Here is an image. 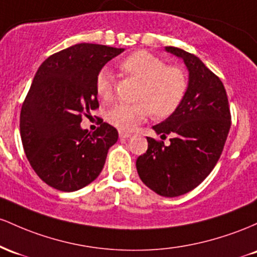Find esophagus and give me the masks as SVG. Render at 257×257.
Wrapping results in <instances>:
<instances>
[{"mask_svg":"<svg viewBox=\"0 0 257 257\" xmlns=\"http://www.w3.org/2000/svg\"><path fill=\"white\" fill-rule=\"evenodd\" d=\"M130 136H131V135L127 134V132H122V131H120V132H119V137H120V140H125V138H128Z\"/></svg>","mask_w":257,"mask_h":257,"instance_id":"obj_1","label":"esophagus"}]
</instances>
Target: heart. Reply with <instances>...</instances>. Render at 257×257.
Masks as SVG:
<instances>
[{
  "mask_svg": "<svg viewBox=\"0 0 257 257\" xmlns=\"http://www.w3.org/2000/svg\"><path fill=\"white\" fill-rule=\"evenodd\" d=\"M119 66L121 70L141 80L143 86L138 94L140 102L117 103L106 110L105 119L110 125L121 131H131L153 113L164 119L181 105L188 88V79L180 66L166 65L163 59L147 51L130 54ZM96 92L103 102L113 99V77L106 69L97 74Z\"/></svg>",
  "mask_w": 257,
  "mask_h": 257,
  "instance_id": "1",
  "label": "heart"
}]
</instances>
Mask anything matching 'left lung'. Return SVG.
<instances>
[{"instance_id": "1", "label": "left lung", "mask_w": 257, "mask_h": 257, "mask_svg": "<svg viewBox=\"0 0 257 257\" xmlns=\"http://www.w3.org/2000/svg\"><path fill=\"white\" fill-rule=\"evenodd\" d=\"M166 51L184 60L189 71L186 96L174 114L153 126L170 146L147 137L148 149L136 166L147 187L163 197L186 194L203 182L220 159L230 128L228 97L220 77L194 54L177 47Z\"/></svg>"}]
</instances>
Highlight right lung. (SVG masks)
<instances>
[{"instance_id":"right-lung-1","label":"right lung","mask_w":257,"mask_h":257,"mask_svg":"<svg viewBox=\"0 0 257 257\" xmlns=\"http://www.w3.org/2000/svg\"><path fill=\"white\" fill-rule=\"evenodd\" d=\"M123 48L79 43L40 65L20 110V136L29 163L48 186L62 192L81 189L98 177L116 128L100 122L82 130V116L99 108L96 77Z\"/></svg>"}]
</instances>
